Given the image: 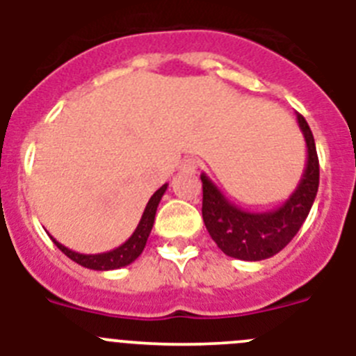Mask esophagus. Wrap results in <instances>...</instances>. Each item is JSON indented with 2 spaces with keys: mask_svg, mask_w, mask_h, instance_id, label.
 <instances>
[{
  "mask_svg": "<svg viewBox=\"0 0 356 356\" xmlns=\"http://www.w3.org/2000/svg\"><path fill=\"white\" fill-rule=\"evenodd\" d=\"M180 169L184 172H196L197 171V160L194 159H185L184 162H181Z\"/></svg>",
  "mask_w": 356,
  "mask_h": 356,
  "instance_id": "34e87169",
  "label": "esophagus"
}]
</instances>
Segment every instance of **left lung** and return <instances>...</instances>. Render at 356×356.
I'll return each mask as SVG.
<instances>
[{"mask_svg":"<svg viewBox=\"0 0 356 356\" xmlns=\"http://www.w3.org/2000/svg\"><path fill=\"white\" fill-rule=\"evenodd\" d=\"M307 143V165L284 205L267 212H248L234 205L203 172V221L217 248L228 257L259 262L275 257L300 232L319 188V159L308 122L298 115Z\"/></svg>","mask_w":356,"mask_h":356,"instance_id":"obj_1","label":"left lung"}]
</instances>
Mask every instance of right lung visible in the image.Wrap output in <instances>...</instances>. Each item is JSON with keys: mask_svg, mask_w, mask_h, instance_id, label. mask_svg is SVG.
<instances>
[{"mask_svg": "<svg viewBox=\"0 0 356 356\" xmlns=\"http://www.w3.org/2000/svg\"><path fill=\"white\" fill-rule=\"evenodd\" d=\"M168 191V184L162 185V187L156 191L151 200L147 201L146 209H144L143 217H140L139 225L135 228V232L131 234V237L128 238L124 244H121L115 250L105 251V253L97 254H85L78 253V251H72L69 248H65L64 244L51 237V241L55 242L56 248L62 251L64 254H67L72 262L80 264V266L87 267V269H94V271H112V269H119V267L130 266L131 262L139 259V254L143 253V250L146 248L147 237L151 234V228H153V222H155V213L159 209V203L162 200L163 193Z\"/></svg>", "mask_w": 356, "mask_h": 356, "instance_id": "right-lung-1", "label": "right lung"}]
</instances>
